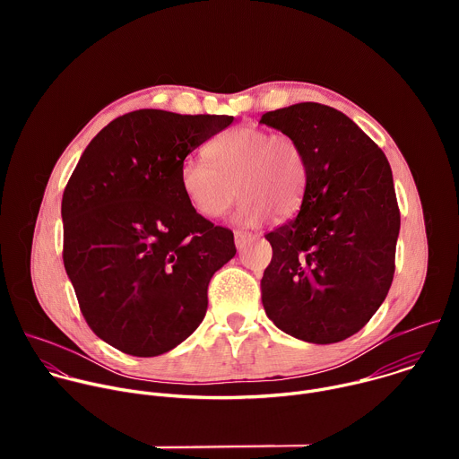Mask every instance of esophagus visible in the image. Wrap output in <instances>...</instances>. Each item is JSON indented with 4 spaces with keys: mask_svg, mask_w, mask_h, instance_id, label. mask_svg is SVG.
<instances>
[{
    "mask_svg": "<svg viewBox=\"0 0 459 459\" xmlns=\"http://www.w3.org/2000/svg\"><path fill=\"white\" fill-rule=\"evenodd\" d=\"M234 239H236L238 250H243V248L254 239V236L248 234V232H243V230H236V232H234Z\"/></svg>",
    "mask_w": 459,
    "mask_h": 459,
    "instance_id": "34e87169",
    "label": "esophagus"
}]
</instances>
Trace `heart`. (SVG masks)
<instances>
[{
    "label": "heart",
    "instance_id": "1",
    "mask_svg": "<svg viewBox=\"0 0 459 459\" xmlns=\"http://www.w3.org/2000/svg\"><path fill=\"white\" fill-rule=\"evenodd\" d=\"M204 158L188 160L181 169V185L192 207L218 220L243 194L234 220L255 227L269 220H285L303 204L308 167L301 145L289 134L269 128L243 126L220 136Z\"/></svg>",
    "mask_w": 459,
    "mask_h": 459
}]
</instances>
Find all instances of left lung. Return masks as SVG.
<instances>
[{"label":"left lung","mask_w":459,"mask_h":459,"mask_svg":"<svg viewBox=\"0 0 459 459\" xmlns=\"http://www.w3.org/2000/svg\"><path fill=\"white\" fill-rule=\"evenodd\" d=\"M259 123L292 136L308 167L296 218L269 232L261 301L283 333L338 343L368 323L394 278L400 209L383 151L343 112L296 103Z\"/></svg>","instance_id":"obj_1"}]
</instances>
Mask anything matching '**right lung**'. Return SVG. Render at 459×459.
Wrapping results in <instances>:
<instances>
[{"label": "right lung", "instance_id": "1", "mask_svg": "<svg viewBox=\"0 0 459 459\" xmlns=\"http://www.w3.org/2000/svg\"><path fill=\"white\" fill-rule=\"evenodd\" d=\"M232 116L142 108L110 121L63 192V264L92 333L152 358L205 317L211 278L236 254L234 234L195 212L185 158Z\"/></svg>", "mask_w": 459, "mask_h": 459}]
</instances>
